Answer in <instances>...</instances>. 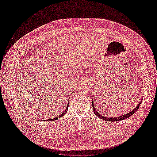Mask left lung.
Segmentation results:
<instances>
[{"label":"left lung","instance_id":"8db88e82","mask_svg":"<svg viewBox=\"0 0 157 157\" xmlns=\"http://www.w3.org/2000/svg\"><path fill=\"white\" fill-rule=\"evenodd\" d=\"M143 98H144V96H142V100L140 101V102H139V104L134 108L132 111L129 112V113H127L123 116H119V117H105L104 116H102V114H101L100 113H99L96 110V108H95V106H94V101L92 100V103H93V111H94V113L95 114V115H96L98 117L101 118V119L104 120V121H110V122H115V121H122V120H124V119H126L128 117H130L131 116H132L134 113H136V112L138 110V109L139 108L140 105V104L142 102V101L143 99Z\"/></svg>","mask_w":157,"mask_h":157}]
</instances>
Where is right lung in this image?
Wrapping results in <instances>:
<instances>
[{"mask_svg": "<svg viewBox=\"0 0 157 157\" xmlns=\"http://www.w3.org/2000/svg\"><path fill=\"white\" fill-rule=\"evenodd\" d=\"M68 104H69V102H68V104H67V105H66V109H65V110H64V112L63 113H61L59 116H58V117H54V118H53V119H48V120H46L47 121H56V120H57V119H59V118H61V117H62L66 113H67V111H68V106H69V105H68ZM44 121V120H43V121Z\"/></svg>", "mask_w": 157, "mask_h": 157, "instance_id": "right-lung-1", "label": "right lung"}]
</instances>
